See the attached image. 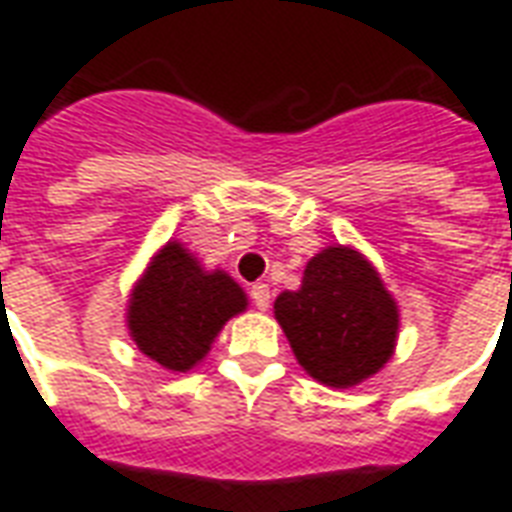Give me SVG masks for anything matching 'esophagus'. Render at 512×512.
Wrapping results in <instances>:
<instances>
[{"mask_svg":"<svg viewBox=\"0 0 512 512\" xmlns=\"http://www.w3.org/2000/svg\"><path fill=\"white\" fill-rule=\"evenodd\" d=\"M250 300H253V306L259 308V311H267V308H270V286L267 284L250 286Z\"/></svg>","mask_w":512,"mask_h":512,"instance_id":"34e87169","label":"esophagus"}]
</instances>
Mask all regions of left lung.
I'll list each match as a JSON object with an SVG mask.
<instances>
[{"label": "left lung", "instance_id": "1", "mask_svg": "<svg viewBox=\"0 0 512 512\" xmlns=\"http://www.w3.org/2000/svg\"><path fill=\"white\" fill-rule=\"evenodd\" d=\"M297 364L333 389L372 378L394 355L400 311L378 270L353 248L320 250L297 292L275 297Z\"/></svg>", "mask_w": 512, "mask_h": 512}]
</instances>
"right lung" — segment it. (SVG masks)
<instances>
[{
    "instance_id": "add662e5",
    "label": "right lung",
    "mask_w": 512,
    "mask_h": 512,
    "mask_svg": "<svg viewBox=\"0 0 512 512\" xmlns=\"http://www.w3.org/2000/svg\"><path fill=\"white\" fill-rule=\"evenodd\" d=\"M245 308L248 297L231 275L209 273L181 242H168L134 284L126 325L140 353L170 372H187Z\"/></svg>"
}]
</instances>
